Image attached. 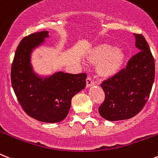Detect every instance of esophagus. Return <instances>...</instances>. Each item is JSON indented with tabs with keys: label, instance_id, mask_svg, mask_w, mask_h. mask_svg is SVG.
I'll use <instances>...</instances> for the list:
<instances>
[{
	"label": "esophagus",
	"instance_id": "obj_1",
	"mask_svg": "<svg viewBox=\"0 0 158 158\" xmlns=\"http://www.w3.org/2000/svg\"><path fill=\"white\" fill-rule=\"evenodd\" d=\"M86 83H87V87H91V86H92V85H94V84H95V83H94V81H93L92 79L90 77H87Z\"/></svg>",
	"mask_w": 158,
	"mask_h": 158
}]
</instances>
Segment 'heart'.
Here are the masks:
<instances>
[{
	"instance_id": "b5f03b06",
	"label": "heart",
	"mask_w": 158,
	"mask_h": 158,
	"mask_svg": "<svg viewBox=\"0 0 158 158\" xmlns=\"http://www.w3.org/2000/svg\"><path fill=\"white\" fill-rule=\"evenodd\" d=\"M127 59L125 51L109 43H101L91 48L87 54L90 64H97L96 71L102 78H111L123 68Z\"/></svg>"
}]
</instances>
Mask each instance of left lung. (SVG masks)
Instances as JSON below:
<instances>
[{
  "label": "left lung",
  "instance_id": "left-lung-1",
  "mask_svg": "<svg viewBox=\"0 0 158 158\" xmlns=\"http://www.w3.org/2000/svg\"><path fill=\"white\" fill-rule=\"evenodd\" d=\"M133 35L139 52L130 58L126 68L101 84L106 97L98 112L109 121L128 119L137 115L152 89L155 76L154 57L145 38L140 34Z\"/></svg>",
  "mask_w": 158,
  "mask_h": 158
}]
</instances>
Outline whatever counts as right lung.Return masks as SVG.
Segmentation results:
<instances>
[{"label":"right lung","mask_w":158,"mask_h":158,"mask_svg":"<svg viewBox=\"0 0 158 158\" xmlns=\"http://www.w3.org/2000/svg\"><path fill=\"white\" fill-rule=\"evenodd\" d=\"M49 37L43 31L25 36L18 46L10 79L15 94L27 115L44 123H58L67 117L71 98L86 86L85 73L56 72L42 77L33 71L31 54Z\"/></svg>","instance_id":"1"}]
</instances>
